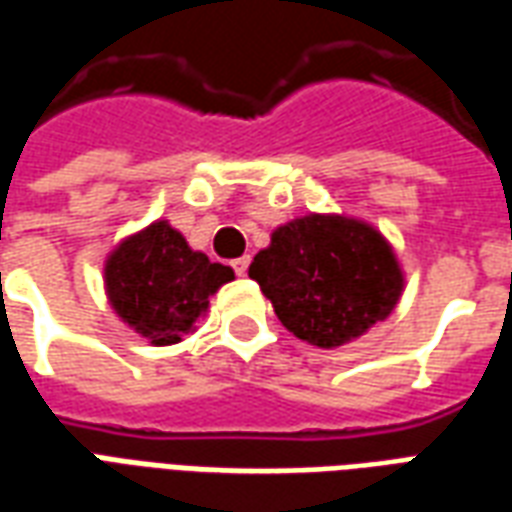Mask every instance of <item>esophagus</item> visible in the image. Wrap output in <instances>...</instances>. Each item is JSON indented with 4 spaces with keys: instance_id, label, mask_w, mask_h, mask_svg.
<instances>
[{
    "instance_id": "1",
    "label": "esophagus",
    "mask_w": 512,
    "mask_h": 512,
    "mask_svg": "<svg viewBox=\"0 0 512 512\" xmlns=\"http://www.w3.org/2000/svg\"><path fill=\"white\" fill-rule=\"evenodd\" d=\"M233 271H235V274H238V277H244L246 271H249V255L235 257V260H233Z\"/></svg>"
}]
</instances>
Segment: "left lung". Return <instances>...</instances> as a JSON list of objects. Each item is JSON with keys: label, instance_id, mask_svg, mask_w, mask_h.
<instances>
[{"label": "left lung", "instance_id": "obj_1", "mask_svg": "<svg viewBox=\"0 0 512 512\" xmlns=\"http://www.w3.org/2000/svg\"><path fill=\"white\" fill-rule=\"evenodd\" d=\"M249 277L271 299L282 326L318 348L365 334L395 310L403 290L384 235L365 222L318 213L274 230Z\"/></svg>", "mask_w": 512, "mask_h": 512}]
</instances>
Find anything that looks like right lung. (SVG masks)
<instances>
[{"label":"right lung","instance_id":"1","mask_svg":"<svg viewBox=\"0 0 512 512\" xmlns=\"http://www.w3.org/2000/svg\"><path fill=\"white\" fill-rule=\"evenodd\" d=\"M233 277V268L189 249L167 222L131 235L106 260L112 307L153 345L180 343L208 310V299Z\"/></svg>","mask_w":512,"mask_h":512}]
</instances>
